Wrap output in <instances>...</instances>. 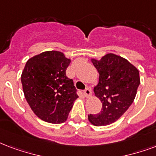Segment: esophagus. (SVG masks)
<instances>
[{
	"instance_id": "esophagus-1",
	"label": "esophagus",
	"mask_w": 156,
	"mask_h": 156,
	"mask_svg": "<svg viewBox=\"0 0 156 156\" xmlns=\"http://www.w3.org/2000/svg\"><path fill=\"white\" fill-rule=\"evenodd\" d=\"M83 95L85 96V97H91V90L90 88H86L83 91Z\"/></svg>"
}]
</instances>
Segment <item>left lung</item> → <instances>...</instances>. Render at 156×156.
I'll return each mask as SVG.
<instances>
[{
  "instance_id": "obj_1",
  "label": "left lung",
  "mask_w": 156,
  "mask_h": 156,
  "mask_svg": "<svg viewBox=\"0 0 156 156\" xmlns=\"http://www.w3.org/2000/svg\"><path fill=\"white\" fill-rule=\"evenodd\" d=\"M91 62L100 74L94 92L102 102V109L98 114L89 115L88 119L95 126L109 125L133 102L140 84L139 71L127 59L112 53L99 60L91 59Z\"/></svg>"
}]
</instances>
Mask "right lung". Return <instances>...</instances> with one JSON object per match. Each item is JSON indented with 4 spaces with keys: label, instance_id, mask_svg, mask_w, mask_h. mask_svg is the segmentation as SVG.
Segmentation results:
<instances>
[{
    "label": "right lung",
    "instance_id": "right-lung-1",
    "mask_svg": "<svg viewBox=\"0 0 156 156\" xmlns=\"http://www.w3.org/2000/svg\"><path fill=\"white\" fill-rule=\"evenodd\" d=\"M71 60L62 52L49 51L28 59L21 75L23 91L39 119L51 123L66 121L78 96L66 76Z\"/></svg>",
    "mask_w": 156,
    "mask_h": 156
}]
</instances>
